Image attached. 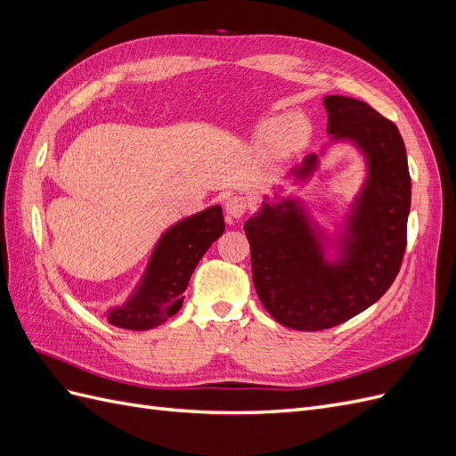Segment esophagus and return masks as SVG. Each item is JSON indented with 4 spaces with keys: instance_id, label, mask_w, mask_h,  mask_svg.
Here are the masks:
<instances>
[{
    "instance_id": "obj_1",
    "label": "esophagus",
    "mask_w": 456,
    "mask_h": 456,
    "mask_svg": "<svg viewBox=\"0 0 456 456\" xmlns=\"http://www.w3.org/2000/svg\"><path fill=\"white\" fill-rule=\"evenodd\" d=\"M224 209L230 218H241L247 211V200L241 196H230L224 201Z\"/></svg>"
}]
</instances>
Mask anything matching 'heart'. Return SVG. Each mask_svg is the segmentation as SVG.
Listing matches in <instances>:
<instances>
[{"label": "heart", "mask_w": 456, "mask_h": 456, "mask_svg": "<svg viewBox=\"0 0 456 456\" xmlns=\"http://www.w3.org/2000/svg\"><path fill=\"white\" fill-rule=\"evenodd\" d=\"M312 134V126L305 116L287 114L262 121L256 127V144L272 154H291L306 146Z\"/></svg>", "instance_id": "obj_1"}]
</instances>
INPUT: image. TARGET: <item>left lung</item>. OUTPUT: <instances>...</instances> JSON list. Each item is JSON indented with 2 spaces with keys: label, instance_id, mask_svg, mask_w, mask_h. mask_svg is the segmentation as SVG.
Returning <instances> with one entry per match:
<instances>
[{
  "label": "left lung",
  "instance_id": "1",
  "mask_svg": "<svg viewBox=\"0 0 456 456\" xmlns=\"http://www.w3.org/2000/svg\"><path fill=\"white\" fill-rule=\"evenodd\" d=\"M329 142L283 181L297 190L320 171L337 144L352 146L365 178L333 230L320 226L306 200L285 184L262 196L243 224L251 245L253 283L275 322L322 330L348 322L388 291L402 266L411 209V176L402 134L390 119L350 96H323Z\"/></svg>",
  "mask_w": 456,
  "mask_h": 456
}]
</instances>
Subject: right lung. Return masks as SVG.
<instances>
[{
	"label": "right lung",
	"instance_id": "1",
	"mask_svg": "<svg viewBox=\"0 0 456 456\" xmlns=\"http://www.w3.org/2000/svg\"><path fill=\"white\" fill-rule=\"evenodd\" d=\"M223 232L224 216L220 205L176 220L156 241L141 280L126 302L104 312L108 323L148 330L167 322L183 306V293L191 272Z\"/></svg>",
	"mask_w": 456,
	"mask_h": 456
}]
</instances>
